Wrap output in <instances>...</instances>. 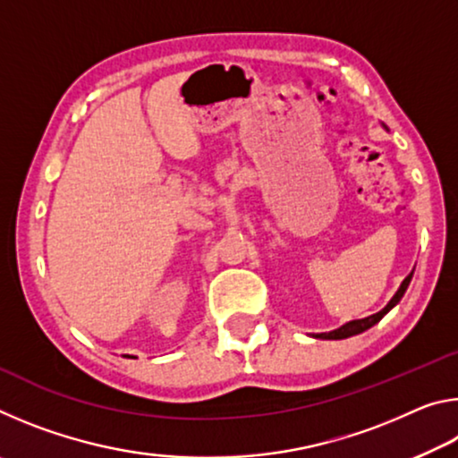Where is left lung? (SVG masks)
Returning <instances> with one entry per match:
<instances>
[{"instance_id":"left-lung-1","label":"left lung","mask_w":458,"mask_h":458,"mask_svg":"<svg viewBox=\"0 0 458 458\" xmlns=\"http://www.w3.org/2000/svg\"><path fill=\"white\" fill-rule=\"evenodd\" d=\"M414 273V270H412ZM412 273H410L406 278H404V283L400 284V289H398V293L394 294L392 297V301L390 303H387L382 311L379 313H376V315H369V317H366V319H358V321H350V323H345L344 327H339V329H335V331H331V333H321V335H317V337H323V339H345V337H352V335H358V333H361V331H366V329H369L371 325H376L379 319H382V317L390 311V309L398 303V301L404 297V293H406V289H408V284H410V281H412Z\"/></svg>"}]
</instances>
